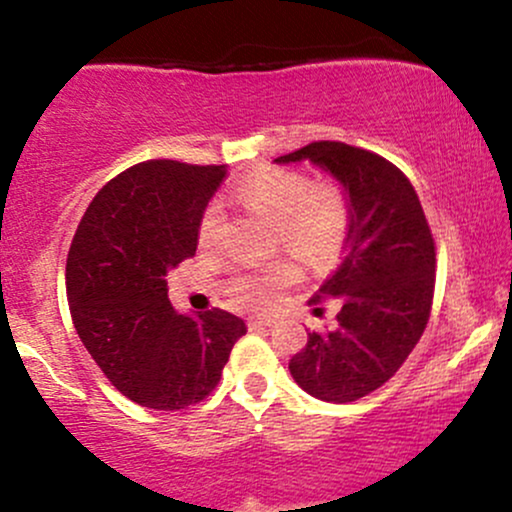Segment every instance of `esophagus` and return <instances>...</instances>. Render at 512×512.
<instances>
[{"label":"esophagus","instance_id":"1","mask_svg":"<svg viewBox=\"0 0 512 512\" xmlns=\"http://www.w3.org/2000/svg\"><path fill=\"white\" fill-rule=\"evenodd\" d=\"M272 325H274V317H269V315H250L248 317L250 330H260V327H272Z\"/></svg>","mask_w":512,"mask_h":512}]
</instances>
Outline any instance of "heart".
Returning a JSON list of instances; mask_svg holds the SVG:
<instances>
[{
	"label": "heart",
	"instance_id": "b5f03b06",
	"mask_svg": "<svg viewBox=\"0 0 512 512\" xmlns=\"http://www.w3.org/2000/svg\"><path fill=\"white\" fill-rule=\"evenodd\" d=\"M233 195L245 209L274 223L276 245L308 264L330 262L342 250L351 223L349 197L337 182H313L301 170L262 168L236 185ZM223 211L209 204L202 211L197 238L202 248L219 240ZM291 260H274L243 269L228 281L233 301L248 308L272 305L284 286L296 279Z\"/></svg>",
	"mask_w": 512,
	"mask_h": 512
}]
</instances>
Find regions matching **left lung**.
I'll return each mask as SVG.
<instances>
[{"label": "left lung", "mask_w": 512, "mask_h": 512, "mask_svg": "<svg viewBox=\"0 0 512 512\" xmlns=\"http://www.w3.org/2000/svg\"><path fill=\"white\" fill-rule=\"evenodd\" d=\"M274 161H310L349 197L342 262L313 298L339 303L337 327L310 332L289 370L322 402H356L397 373L426 330L436 286L431 228L407 175L373 151L313 142Z\"/></svg>", "instance_id": "obj_1"}]
</instances>
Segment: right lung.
Here are the masks:
<instances>
[{"instance_id": "1", "label": "right lung", "mask_w": 512, "mask_h": 512, "mask_svg": "<svg viewBox=\"0 0 512 512\" xmlns=\"http://www.w3.org/2000/svg\"><path fill=\"white\" fill-rule=\"evenodd\" d=\"M226 166L144 161L93 197L67 257L76 334L105 378L149 409L192 407L219 385L245 322L180 315L166 274L197 252V226Z\"/></svg>"}]
</instances>
